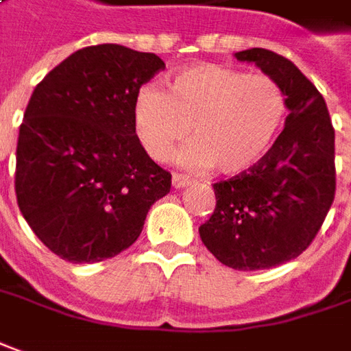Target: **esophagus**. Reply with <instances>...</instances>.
Here are the masks:
<instances>
[{"instance_id": "1", "label": "esophagus", "mask_w": 351, "mask_h": 351, "mask_svg": "<svg viewBox=\"0 0 351 351\" xmlns=\"http://www.w3.org/2000/svg\"><path fill=\"white\" fill-rule=\"evenodd\" d=\"M171 183H173L176 189H183V187L191 185L193 180H191L189 176H185V173H173V176H171Z\"/></svg>"}]
</instances>
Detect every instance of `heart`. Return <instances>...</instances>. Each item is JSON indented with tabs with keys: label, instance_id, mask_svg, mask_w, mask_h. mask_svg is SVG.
Returning a JSON list of instances; mask_svg holds the SVG:
<instances>
[{
	"label": "heart",
	"instance_id": "b5f03b06",
	"mask_svg": "<svg viewBox=\"0 0 351 351\" xmlns=\"http://www.w3.org/2000/svg\"><path fill=\"white\" fill-rule=\"evenodd\" d=\"M282 86L267 74H248L226 64L180 70L168 91L143 86L134 103L135 134L154 160L170 158L189 135L180 160L214 166L235 176L254 168L271 149L287 116Z\"/></svg>",
	"mask_w": 351,
	"mask_h": 351
}]
</instances>
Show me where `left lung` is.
I'll return each mask as SVG.
<instances>
[{
	"label": "left lung",
	"mask_w": 351,
	"mask_h": 351,
	"mask_svg": "<svg viewBox=\"0 0 351 351\" xmlns=\"http://www.w3.org/2000/svg\"><path fill=\"white\" fill-rule=\"evenodd\" d=\"M285 89V130L254 168L214 183L216 208L199 227L219 262L269 269L300 256L323 226L337 189L335 128L325 99L292 60L269 49L235 53Z\"/></svg>",
	"instance_id": "1"
}]
</instances>
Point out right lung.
Masks as SVG:
<instances>
[{
  "instance_id": "obj_1",
  "label": "right lung",
  "mask_w": 351,
  "mask_h": 351,
  "mask_svg": "<svg viewBox=\"0 0 351 351\" xmlns=\"http://www.w3.org/2000/svg\"><path fill=\"white\" fill-rule=\"evenodd\" d=\"M162 69L154 53L103 43L72 53L34 89L14 191L36 237L62 260L114 258L170 193L171 173L147 154L134 124L137 91Z\"/></svg>"
}]
</instances>
